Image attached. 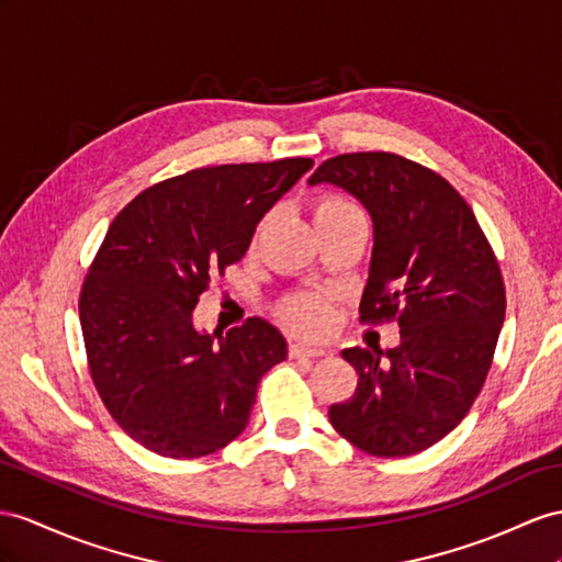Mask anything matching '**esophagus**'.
<instances>
[{
    "mask_svg": "<svg viewBox=\"0 0 562 562\" xmlns=\"http://www.w3.org/2000/svg\"><path fill=\"white\" fill-rule=\"evenodd\" d=\"M290 356H292V358H318V356H325V349L306 347V344H292V347H290Z\"/></svg>",
    "mask_w": 562,
    "mask_h": 562,
    "instance_id": "1",
    "label": "esophagus"
}]
</instances>
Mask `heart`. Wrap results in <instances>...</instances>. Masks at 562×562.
Listing matches in <instances>:
<instances>
[{
  "mask_svg": "<svg viewBox=\"0 0 562 562\" xmlns=\"http://www.w3.org/2000/svg\"><path fill=\"white\" fill-rule=\"evenodd\" d=\"M349 218H363V211L358 209L351 199L341 194H323L313 201V221L315 227H323L329 223L349 221ZM261 233L258 225L256 235ZM280 321L296 335L318 337L329 325V306L327 301L313 292H296L282 299L278 306Z\"/></svg>",
  "mask_w": 562,
  "mask_h": 562,
  "instance_id": "1",
  "label": "heart"
}]
</instances>
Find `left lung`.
<instances>
[{
	"mask_svg": "<svg viewBox=\"0 0 562 562\" xmlns=\"http://www.w3.org/2000/svg\"><path fill=\"white\" fill-rule=\"evenodd\" d=\"M311 184L351 192L375 223L361 323L401 327L396 349H344L358 372L329 423L356 449L413 456L465 418L506 315L496 254L468 201L439 172L390 151L327 158Z\"/></svg>",
	"mask_w": 562,
	"mask_h": 562,
	"instance_id": "left-lung-1",
	"label": "left lung"
}]
</instances>
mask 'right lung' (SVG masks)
Listing matches in <instances>:
<instances>
[{
  "mask_svg": "<svg viewBox=\"0 0 562 562\" xmlns=\"http://www.w3.org/2000/svg\"><path fill=\"white\" fill-rule=\"evenodd\" d=\"M311 166L294 156L196 168L147 187L109 225L80 290V327L99 398L144 449L201 458L247 427L286 341L261 318L196 333L192 311Z\"/></svg>",
  "mask_w": 562,
  "mask_h": 562,
  "instance_id": "1",
  "label": "right lung"
}]
</instances>
